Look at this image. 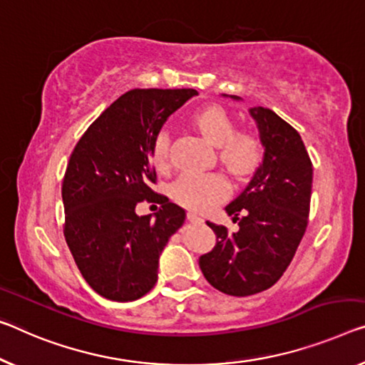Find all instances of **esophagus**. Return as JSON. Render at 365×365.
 Returning <instances> with one entry per match:
<instances>
[{"label":"esophagus","instance_id":"esophagus-1","mask_svg":"<svg viewBox=\"0 0 365 365\" xmlns=\"http://www.w3.org/2000/svg\"><path fill=\"white\" fill-rule=\"evenodd\" d=\"M187 220L192 222V223H202V222H204V220H202V217H199L197 214H194V212H189Z\"/></svg>","mask_w":365,"mask_h":365}]
</instances>
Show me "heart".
Here are the masks:
<instances>
[{"instance_id":"1","label":"heart","mask_w":365,"mask_h":365,"mask_svg":"<svg viewBox=\"0 0 365 365\" xmlns=\"http://www.w3.org/2000/svg\"><path fill=\"white\" fill-rule=\"evenodd\" d=\"M192 122L210 143L218 147L222 163L235 175H250L261 165L264 145L259 135L248 130H237V124L220 106L195 112ZM170 133L161 130L153 140V161L160 170L170 165ZM228 181L218 173L186 171L171 186L173 199L190 210H207L228 194Z\"/></svg>"}]
</instances>
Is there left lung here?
Here are the masks:
<instances>
[{
  "mask_svg": "<svg viewBox=\"0 0 365 365\" xmlns=\"http://www.w3.org/2000/svg\"><path fill=\"white\" fill-rule=\"evenodd\" d=\"M250 114L264 145V160L243 192L225 207L238 222V232L207 222L217 245L199 257L209 284L233 297L262 292L277 282L299 248L310 214L313 168L299 132L271 109L251 108Z\"/></svg>",
  "mask_w": 365,
  "mask_h": 365,
  "instance_id": "left-lung-1",
  "label": "left lung"
}]
</instances>
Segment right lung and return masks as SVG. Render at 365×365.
<instances>
[{
	"mask_svg": "<svg viewBox=\"0 0 365 365\" xmlns=\"http://www.w3.org/2000/svg\"><path fill=\"white\" fill-rule=\"evenodd\" d=\"M195 89H132L101 114L70 156L61 199L65 240L94 292L132 302L153 289L158 259L186 212L151 184V147L173 112ZM158 201L155 216L136 215L138 201Z\"/></svg>",
	"mask_w": 365,
	"mask_h": 365,
	"instance_id": "right-lung-1",
	"label": "right lung"
}]
</instances>
